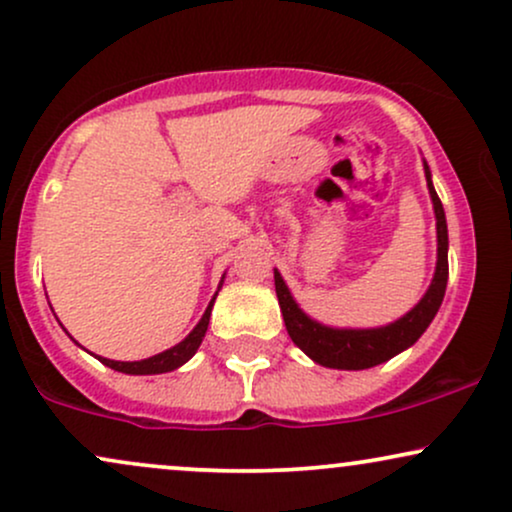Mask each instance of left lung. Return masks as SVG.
Wrapping results in <instances>:
<instances>
[{"label":"left lung","instance_id":"8db88e82","mask_svg":"<svg viewBox=\"0 0 512 512\" xmlns=\"http://www.w3.org/2000/svg\"><path fill=\"white\" fill-rule=\"evenodd\" d=\"M422 166H425L427 189H430L434 218H437V268H434L432 285L427 287L425 296L399 320L382 327H368V330L318 323L301 311V306L289 292L287 282L282 280L280 270L275 268V292L289 337L311 361L323 365V368L365 370L389 361L396 353L406 351L408 346L418 342L437 315L441 301H444L446 282H449V230H446L444 206H441L437 189L432 185L430 166H427V161H422Z\"/></svg>","mask_w":512,"mask_h":512}]
</instances>
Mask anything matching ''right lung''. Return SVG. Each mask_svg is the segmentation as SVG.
I'll return each instance as SVG.
<instances>
[{
    "mask_svg": "<svg viewBox=\"0 0 512 512\" xmlns=\"http://www.w3.org/2000/svg\"><path fill=\"white\" fill-rule=\"evenodd\" d=\"M220 287H223V280H220L218 289ZM216 296H218V292L213 294L211 304L206 306V311H204V315H201L197 327H194V330L189 332L180 344L170 346V349L156 353V356H151V358H144V361H125L123 363V361H111V358H102V356H97V358L106 365V368L125 372V375H161V372H170V370L180 368V365H185L201 346V339H204V334L208 330V320H211V308H213V304H216Z\"/></svg>",
    "mask_w": 512,
    "mask_h": 512,
    "instance_id": "right-lung-1",
    "label": "right lung"
}]
</instances>
